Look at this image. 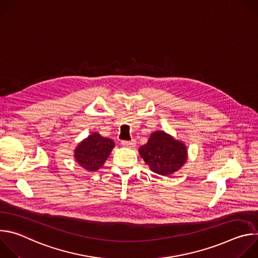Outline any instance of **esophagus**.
I'll list each match as a JSON object with an SVG mask.
<instances>
[{
    "mask_svg": "<svg viewBox=\"0 0 258 258\" xmlns=\"http://www.w3.org/2000/svg\"><path fill=\"white\" fill-rule=\"evenodd\" d=\"M121 145L123 147H127V148H133V147L136 146V141H121Z\"/></svg>",
    "mask_w": 258,
    "mask_h": 258,
    "instance_id": "esophagus-1",
    "label": "esophagus"
}]
</instances>
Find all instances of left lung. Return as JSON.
<instances>
[{
	"label": "left lung",
	"mask_w": 258,
	"mask_h": 258,
	"mask_svg": "<svg viewBox=\"0 0 258 258\" xmlns=\"http://www.w3.org/2000/svg\"><path fill=\"white\" fill-rule=\"evenodd\" d=\"M139 153L153 172L161 175L172 174L188 160L185 143L164 131L152 133L148 142L139 148Z\"/></svg>",
	"instance_id": "left-lung-1"
}]
</instances>
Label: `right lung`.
I'll return each mask as SVG.
<instances>
[{"label": "right lung", "instance_id": "1", "mask_svg": "<svg viewBox=\"0 0 258 258\" xmlns=\"http://www.w3.org/2000/svg\"><path fill=\"white\" fill-rule=\"evenodd\" d=\"M114 146L113 140L94 132L77 146L73 157L84 169L97 171L104 165Z\"/></svg>", "mask_w": 258, "mask_h": 258}]
</instances>
